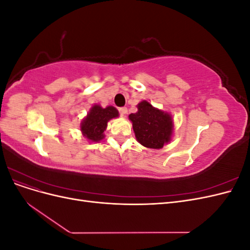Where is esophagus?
Here are the masks:
<instances>
[{
  "label": "esophagus",
  "instance_id": "34e87169",
  "mask_svg": "<svg viewBox=\"0 0 250 250\" xmlns=\"http://www.w3.org/2000/svg\"><path fill=\"white\" fill-rule=\"evenodd\" d=\"M119 111H120L121 115H122V116H125L128 110H127V108H126V107H121V108L119 109Z\"/></svg>",
  "mask_w": 250,
  "mask_h": 250
}]
</instances>
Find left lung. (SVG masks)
<instances>
[{
  "mask_svg": "<svg viewBox=\"0 0 250 250\" xmlns=\"http://www.w3.org/2000/svg\"><path fill=\"white\" fill-rule=\"evenodd\" d=\"M138 111L130 113L137 141L146 148L162 149L173 137L174 122L171 113L154 107L150 102L143 100L138 105Z\"/></svg>",
  "mask_w": 250,
  "mask_h": 250,
  "instance_id": "8db88e82",
  "label": "left lung"
}]
</instances>
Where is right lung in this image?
Returning <instances> with one entry per match:
<instances>
[{
  "label": "right lung",
  "mask_w": 250,
  "mask_h": 250,
  "mask_svg": "<svg viewBox=\"0 0 250 250\" xmlns=\"http://www.w3.org/2000/svg\"><path fill=\"white\" fill-rule=\"evenodd\" d=\"M116 118H119L116 107L109 105L103 108L99 104H94L80 124L82 135L89 143H99L105 138L104 131L106 130L107 123Z\"/></svg>",
  "instance_id": "add662e5"
}]
</instances>
